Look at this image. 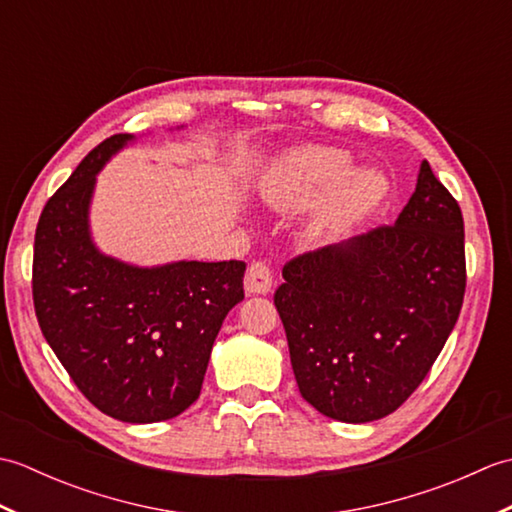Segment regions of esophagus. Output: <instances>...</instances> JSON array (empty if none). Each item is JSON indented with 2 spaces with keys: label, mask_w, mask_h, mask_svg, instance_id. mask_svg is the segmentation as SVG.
<instances>
[{
  "label": "esophagus",
  "mask_w": 512,
  "mask_h": 512,
  "mask_svg": "<svg viewBox=\"0 0 512 512\" xmlns=\"http://www.w3.org/2000/svg\"><path fill=\"white\" fill-rule=\"evenodd\" d=\"M246 295H266L273 288V273L266 266V262H253L248 266V273L244 279Z\"/></svg>",
  "instance_id": "obj_1"
}]
</instances>
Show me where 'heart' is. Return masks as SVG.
<instances>
[{"instance_id":"obj_1","label":"heart","mask_w":512,"mask_h":512,"mask_svg":"<svg viewBox=\"0 0 512 512\" xmlns=\"http://www.w3.org/2000/svg\"><path fill=\"white\" fill-rule=\"evenodd\" d=\"M387 178L376 169H354L352 156L334 147H299L279 156L262 180V198L277 211L319 202L312 235L332 239L350 233L387 195Z\"/></svg>"}]
</instances>
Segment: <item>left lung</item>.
I'll use <instances>...</instances> for the list:
<instances>
[{"mask_svg":"<svg viewBox=\"0 0 512 512\" xmlns=\"http://www.w3.org/2000/svg\"><path fill=\"white\" fill-rule=\"evenodd\" d=\"M466 288L458 202L422 160L394 226L299 255L275 306L301 396L323 416H389L429 374Z\"/></svg>","mask_w":512,"mask_h":512,"instance_id":"left-lung-1","label":"left lung"}]
</instances>
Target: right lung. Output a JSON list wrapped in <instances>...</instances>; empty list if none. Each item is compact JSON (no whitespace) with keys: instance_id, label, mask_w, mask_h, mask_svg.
Returning a JSON list of instances; mask_svg holds the SVG:
<instances>
[{"instance_id":"right-lung-1","label":"right lung","mask_w":512,"mask_h":512,"mask_svg":"<svg viewBox=\"0 0 512 512\" xmlns=\"http://www.w3.org/2000/svg\"><path fill=\"white\" fill-rule=\"evenodd\" d=\"M134 134L92 149L43 206L32 259L39 328L96 409L132 424L176 418L200 396L215 336L244 299V262L134 266L90 231L96 173Z\"/></svg>"}]
</instances>
